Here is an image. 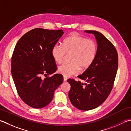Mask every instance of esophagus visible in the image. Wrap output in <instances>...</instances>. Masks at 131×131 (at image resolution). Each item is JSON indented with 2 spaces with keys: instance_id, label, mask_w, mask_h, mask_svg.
<instances>
[{
  "instance_id": "1",
  "label": "esophagus",
  "mask_w": 131,
  "mask_h": 131,
  "mask_svg": "<svg viewBox=\"0 0 131 131\" xmlns=\"http://www.w3.org/2000/svg\"><path fill=\"white\" fill-rule=\"evenodd\" d=\"M67 80H68L67 77H66V76L64 75L63 76V81H64V82H66V81H67Z\"/></svg>"
}]
</instances>
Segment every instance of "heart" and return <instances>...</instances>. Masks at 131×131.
Segmentation results:
<instances>
[{"label":"heart","instance_id":"heart-1","mask_svg":"<svg viewBox=\"0 0 131 131\" xmlns=\"http://www.w3.org/2000/svg\"><path fill=\"white\" fill-rule=\"evenodd\" d=\"M97 52V45L93 40L73 35L64 40L62 45H54L51 54L54 61L57 63L63 61L66 54H70V62L62 64L58 71L65 76H71L79 73L81 67L89 68L96 58Z\"/></svg>","mask_w":131,"mask_h":131}]
</instances>
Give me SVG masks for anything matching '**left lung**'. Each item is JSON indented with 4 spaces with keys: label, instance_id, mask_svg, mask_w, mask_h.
Listing matches in <instances>:
<instances>
[{
    "label": "left lung",
    "instance_id": "8db88e82",
    "mask_svg": "<svg viewBox=\"0 0 131 131\" xmlns=\"http://www.w3.org/2000/svg\"><path fill=\"white\" fill-rule=\"evenodd\" d=\"M93 34L97 43L96 57L82 74L78 75L86 83L68 79L71 88L69 98L78 109L89 111L103 104L113 88L118 68L117 52L114 45L101 32L85 30Z\"/></svg>",
    "mask_w": 131,
    "mask_h": 131
}]
</instances>
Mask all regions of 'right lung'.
<instances>
[{
  "label": "right lung",
  "instance_id": "1",
  "mask_svg": "<svg viewBox=\"0 0 131 131\" xmlns=\"http://www.w3.org/2000/svg\"><path fill=\"white\" fill-rule=\"evenodd\" d=\"M62 30L37 28L27 32L16 43L11 59V74L21 99L34 108H42L53 100L62 84V75L52 74L57 69L51 51L63 34Z\"/></svg>",
  "mask_w": 131,
  "mask_h": 131
}]
</instances>
